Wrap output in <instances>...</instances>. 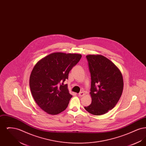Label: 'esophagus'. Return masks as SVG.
Masks as SVG:
<instances>
[{"label": "esophagus", "instance_id": "obj_1", "mask_svg": "<svg viewBox=\"0 0 146 146\" xmlns=\"http://www.w3.org/2000/svg\"><path fill=\"white\" fill-rule=\"evenodd\" d=\"M84 95H85V94H84V92H83V91L80 92L78 94V95H79V96H80V97H82V96H83Z\"/></svg>", "mask_w": 146, "mask_h": 146}]
</instances>
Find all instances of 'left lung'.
I'll list each match as a JSON object with an SVG mask.
<instances>
[{
    "mask_svg": "<svg viewBox=\"0 0 146 146\" xmlns=\"http://www.w3.org/2000/svg\"><path fill=\"white\" fill-rule=\"evenodd\" d=\"M90 73L92 102L84 108L95 115L104 114L113 109L121 96L123 79L118 67L104 56H86Z\"/></svg>",
    "mask_w": 146,
    "mask_h": 146,
    "instance_id": "obj_1",
    "label": "left lung"
}]
</instances>
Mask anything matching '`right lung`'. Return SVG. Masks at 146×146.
Segmentation results:
<instances>
[{
    "instance_id": "1",
    "label": "right lung",
    "mask_w": 146,
    "mask_h": 146,
    "mask_svg": "<svg viewBox=\"0 0 146 146\" xmlns=\"http://www.w3.org/2000/svg\"><path fill=\"white\" fill-rule=\"evenodd\" d=\"M81 57L80 54L55 52L35 65L29 86L35 101L44 111L56 115L66 109L72 95L63 83Z\"/></svg>"
}]
</instances>
